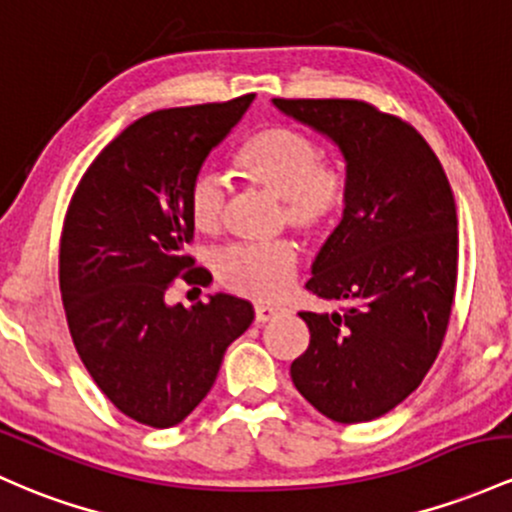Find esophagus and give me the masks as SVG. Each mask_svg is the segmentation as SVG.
Here are the masks:
<instances>
[{"instance_id": "1", "label": "esophagus", "mask_w": 512, "mask_h": 512, "mask_svg": "<svg viewBox=\"0 0 512 512\" xmlns=\"http://www.w3.org/2000/svg\"><path fill=\"white\" fill-rule=\"evenodd\" d=\"M279 313H284V308L274 306V303H257V306H255V320H257V323H267V320L279 316Z\"/></svg>"}]
</instances>
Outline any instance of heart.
I'll return each mask as SVG.
<instances>
[{
	"label": "heart",
	"mask_w": 512,
	"mask_h": 512,
	"mask_svg": "<svg viewBox=\"0 0 512 512\" xmlns=\"http://www.w3.org/2000/svg\"><path fill=\"white\" fill-rule=\"evenodd\" d=\"M233 170L252 187L282 199L284 218L306 238L328 235L350 201V174L320 157V145L291 126L252 131L233 150ZM187 211L199 233L216 235L226 216V189L211 174L189 187ZM299 267L291 243L238 245L216 257V277L228 291L257 301H274L289 289Z\"/></svg>",
	"instance_id": "heart-1"
}]
</instances>
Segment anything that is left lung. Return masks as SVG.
I'll use <instances>...</instances> for the list:
<instances>
[{"label": "left lung", "mask_w": 512, "mask_h": 512, "mask_svg": "<svg viewBox=\"0 0 512 512\" xmlns=\"http://www.w3.org/2000/svg\"><path fill=\"white\" fill-rule=\"evenodd\" d=\"M272 101L333 140L350 174V201L306 284L345 308L299 313L311 342L291 379L325 418L367 423L418 389L445 340L459 255L452 189L398 116L357 99Z\"/></svg>", "instance_id": "obj_1"}]
</instances>
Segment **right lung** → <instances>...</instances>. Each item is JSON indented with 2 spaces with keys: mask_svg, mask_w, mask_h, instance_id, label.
Returning <instances> with one entry per match:
<instances>
[{
  "mask_svg": "<svg viewBox=\"0 0 512 512\" xmlns=\"http://www.w3.org/2000/svg\"><path fill=\"white\" fill-rule=\"evenodd\" d=\"M255 94L133 121L87 167L60 238V294L77 355L128 418L172 428L204 401L255 311L230 294L184 308L174 279L206 286L187 245L189 187Z\"/></svg>",
  "mask_w": 512,
  "mask_h": 512,
  "instance_id": "obj_1",
  "label": "right lung"
}]
</instances>
